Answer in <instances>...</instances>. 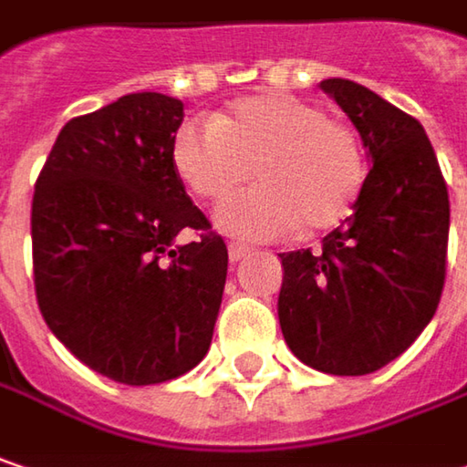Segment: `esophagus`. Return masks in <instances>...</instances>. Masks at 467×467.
I'll return each instance as SVG.
<instances>
[{
	"label": "esophagus",
	"mask_w": 467,
	"mask_h": 467,
	"mask_svg": "<svg viewBox=\"0 0 467 467\" xmlns=\"http://www.w3.org/2000/svg\"><path fill=\"white\" fill-rule=\"evenodd\" d=\"M227 251H230V261H233V264H237V261L245 259V256L251 254V248H248V245H243V243H230V248H227Z\"/></svg>",
	"instance_id": "1"
}]
</instances>
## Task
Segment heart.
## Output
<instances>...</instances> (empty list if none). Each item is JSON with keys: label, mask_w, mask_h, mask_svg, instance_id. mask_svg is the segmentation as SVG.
I'll list each match as a JSON object with an SVG mask.
<instances>
[{"label": "heart", "mask_w": 467, "mask_h": 467, "mask_svg": "<svg viewBox=\"0 0 467 467\" xmlns=\"http://www.w3.org/2000/svg\"><path fill=\"white\" fill-rule=\"evenodd\" d=\"M174 166L208 203L224 201L254 171L259 184L216 213L224 233L248 240L338 227L368 177L357 129L283 92L237 99L219 119L184 121L174 137Z\"/></svg>", "instance_id": "heart-1"}]
</instances>
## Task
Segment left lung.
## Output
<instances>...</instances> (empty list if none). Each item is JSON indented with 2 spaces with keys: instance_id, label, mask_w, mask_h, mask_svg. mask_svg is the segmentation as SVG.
<instances>
[{
  "instance_id": "8db88e82",
  "label": "left lung",
  "mask_w": 467,
  "mask_h": 467,
  "mask_svg": "<svg viewBox=\"0 0 467 467\" xmlns=\"http://www.w3.org/2000/svg\"><path fill=\"white\" fill-rule=\"evenodd\" d=\"M372 169L354 213L322 248L280 254V327L290 351L330 375L380 370L423 333L447 277L450 192L418 119L348 78H325Z\"/></svg>"
}]
</instances>
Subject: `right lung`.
Returning <instances> with one entry per match:
<instances>
[{
	"label": "right lung",
	"mask_w": 467,
	"mask_h": 467,
	"mask_svg": "<svg viewBox=\"0 0 467 467\" xmlns=\"http://www.w3.org/2000/svg\"><path fill=\"white\" fill-rule=\"evenodd\" d=\"M182 99L137 92L70 119L31 203L34 288L76 359L152 386L206 357L227 280V245L174 166ZM182 229L199 240L174 246Z\"/></svg>",
	"instance_id": "obj_1"
}]
</instances>
